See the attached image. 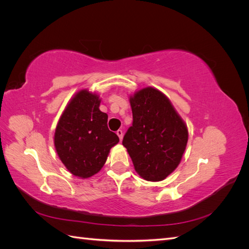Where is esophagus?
<instances>
[{
  "mask_svg": "<svg viewBox=\"0 0 249 249\" xmlns=\"http://www.w3.org/2000/svg\"><path fill=\"white\" fill-rule=\"evenodd\" d=\"M116 134H117V136L119 137V140L122 141V140H123V137H124V132H123L122 130H118V131L116 132Z\"/></svg>",
  "mask_w": 249,
  "mask_h": 249,
  "instance_id": "34e87169",
  "label": "esophagus"
}]
</instances>
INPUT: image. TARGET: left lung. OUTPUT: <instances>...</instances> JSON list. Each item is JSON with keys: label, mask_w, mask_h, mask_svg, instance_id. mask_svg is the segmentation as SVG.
<instances>
[{"label": "left lung", "mask_w": 249, "mask_h": 249, "mask_svg": "<svg viewBox=\"0 0 249 249\" xmlns=\"http://www.w3.org/2000/svg\"><path fill=\"white\" fill-rule=\"evenodd\" d=\"M129 101L133 125L123 145L143 179L160 182L182 160L189 136L187 124L168 97L155 87L136 90Z\"/></svg>", "instance_id": "1"}]
</instances>
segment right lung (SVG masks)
I'll use <instances>...</instances> for the list:
<instances>
[{
  "instance_id": "1",
  "label": "right lung",
  "mask_w": 249,
  "mask_h": 249,
  "mask_svg": "<svg viewBox=\"0 0 249 249\" xmlns=\"http://www.w3.org/2000/svg\"><path fill=\"white\" fill-rule=\"evenodd\" d=\"M99 93L81 89L72 95L60 116L54 134L59 159L71 175L88 178L107 161L110 149L119 142L108 129V115L100 110Z\"/></svg>"
}]
</instances>
